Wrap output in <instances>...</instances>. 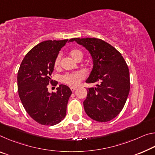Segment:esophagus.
Masks as SVG:
<instances>
[{
  "label": "esophagus",
  "instance_id": "obj_1",
  "mask_svg": "<svg viewBox=\"0 0 155 155\" xmlns=\"http://www.w3.org/2000/svg\"><path fill=\"white\" fill-rule=\"evenodd\" d=\"M70 89H71V90H72V92H74L75 90L77 89V88H76V87H70Z\"/></svg>",
  "mask_w": 155,
  "mask_h": 155
}]
</instances>
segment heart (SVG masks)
I'll use <instances>...</instances> for the list:
<instances>
[{"mask_svg": "<svg viewBox=\"0 0 155 155\" xmlns=\"http://www.w3.org/2000/svg\"><path fill=\"white\" fill-rule=\"evenodd\" d=\"M70 55L74 60L77 61L78 58H82L83 57V53L78 50H72L70 51ZM61 62V56L58 55L56 57L55 62H54V67L58 68L60 65ZM85 78V74L81 71H78V72H72L70 74H67L64 76H63L61 78V80L63 83H66V84L70 85L71 86H76L79 84L81 81L83 80Z\"/></svg>", "mask_w": 155, "mask_h": 155, "instance_id": "1", "label": "heart"}]
</instances>
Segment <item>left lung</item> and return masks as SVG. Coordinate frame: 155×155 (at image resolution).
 Here are the masks:
<instances>
[{
    "instance_id": "left-lung-1",
    "label": "left lung",
    "mask_w": 155,
    "mask_h": 155,
    "mask_svg": "<svg viewBox=\"0 0 155 155\" xmlns=\"http://www.w3.org/2000/svg\"><path fill=\"white\" fill-rule=\"evenodd\" d=\"M89 51L93 68L85 82L98 83L87 88L83 101L87 116L94 121L107 122L124 108L130 92L129 69L121 53L101 39L71 38Z\"/></svg>"
}]
</instances>
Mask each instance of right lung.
I'll use <instances>...</instances> for the list:
<instances>
[{"mask_svg": "<svg viewBox=\"0 0 155 155\" xmlns=\"http://www.w3.org/2000/svg\"><path fill=\"white\" fill-rule=\"evenodd\" d=\"M68 41L50 40L38 43L25 56L18 72V91L22 104L29 116L42 125L54 126L66 115L72 94L70 87L61 84L56 92L50 93L47 86L52 81L56 58Z\"/></svg>", "mask_w": 155, "mask_h": 155, "instance_id": "obj_1", "label": "right lung"}]
</instances>
